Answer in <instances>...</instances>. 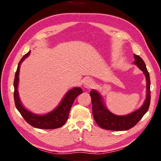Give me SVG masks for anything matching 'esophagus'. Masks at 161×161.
Wrapping results in <instances>:
<instances>
[{
  "label": "esophagus",
  "instance_id": "34e87169",
  "mask_svg": "<svg viewBox=\"0 0 161 161\" xmlns=\"http://www.w3.org/2000/svg\"><path fill=\"white\" fill-rule=\"evenodd\" d=\"M94 81L92 80V79L87 78L84 81V86L86 89H90L92 86H94Z\"/></svg>",
  "mask_w": 161,
  "mask_h": 161
}]
</instances>
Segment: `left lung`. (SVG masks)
Here are the masks:
<instances>
[{
    "label": "left lung",
    "mask_w": 161,
    "mask_h": 161,
    "mask_svg": "<svg viewBox=\"0 0 161 161\" xmlns=\"http://www.w3.org/2000/svg\"><path fill=\"white\" fill-rule=\"evenodd\" d=\"M134 63L142 71L146 79V98L143 104L138 109L125 116L112 114L104 106L103 98L96 90L90 92L92 103V113L96 123L103 129L111 130H126L131 129L148 111L151 103V81L146 64L141 57L134 54Z\"/></svg>",
    "instance_id": "1"
}]
</instances>
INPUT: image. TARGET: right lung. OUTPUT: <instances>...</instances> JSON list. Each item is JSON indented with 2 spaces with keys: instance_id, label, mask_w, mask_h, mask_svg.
Listing matches in <instances>:
<instances>
[{
  "instance_id": "1",
  "label": "right lung",
  "mask_w": 161,
  "mask_h": 161,
  "mask_svg": "<svg viewBox=\"0 0 161 161\" xmlns=\"http://www.w3.org/2000/svg\"><path fill=\"white\" fill-rule=\"evenodd\" d=\"M31 54V51L25 54L20 61L19 62L17 70L15 75V80L13 86H14V101L15 107L19 112L20 113L24 119L31 125L32 126L40 129H54L63 126L69 117L70 108L75 99L79 95L82 94V90L80 87H75L67 92L60 103L56 108H54L50 112L44 115H37L32 113L31 111L23 107L20 102L18 94V82H19V72H20V64L25 58H28Z\"/></svg>"
}]
</instances>
